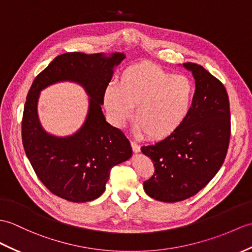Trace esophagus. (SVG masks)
Listing matches in <instances>:
<instances>
[{
    "label": "esophagus",
    "instance_id": "34e87169",
    "mask_svg": "<svg viewBox=\"0 0 252 252\" xmlns=\"http://www.w3.org/2000/svg\"><path fill=\"white\" fill-rule=\"evenodd\" d=\"M131 146H132V149H133L134 153H135V154L139 153L140 147H139L138 144H136L135 142H134V140H131Z\"/></svg>",
    "mask_w": 252,
    "mask_h": 252
}]
</instances>
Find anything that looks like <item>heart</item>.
<instances>
[{
	"mask_svg": "<svg viewBox=\"0 0 252 252\" xmlns=\"http://www.w3.org/2000/svg\"><path fill=\"white\" fill-rule=\"evenodd\" d=\"M194 88L184 75H171L160 66L143 63L127 67L107 87L104 104L117 126L134 118L136 131L146 133L150 139L159 140L177 130L188 117Z\"/></svg>",
	"mask_w": 252,
	"mask_h": 252,
	"instance_id": "1",
	"label": "heart"
}]
</instances>
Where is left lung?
Returning <instances> with one entry per match:
<instances>
[{
  "label": "left lung",
  "instance_id": "left-lung-1",
  "mask_svg": "<svg viewBox=\"0 0 252 252\" xmlns=\"http://www.w3.org/2000/svg\"><path fill=\"white\" fill-rule=\"evenodd\" d=\"M183 65L195 79L190 113L172 135L142 147L155 166V174L144 181V190L166 203L193 196L215 177L231 136L230 102L223 84L196 63Z\"/></svg>",
  "mask_w": 252,
  "mask_h": 252
}]
</instances>
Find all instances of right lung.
<instances>
[{"label":"right lung","mask_w":252,"mask_h":252,"mask_svg":"<svg viewBox=\"0 0 252 252\" xmlns=\"http://www.w3.org/2000/svg\"><path fill=\"white\" fill-rule=\"evenodd\" d=\"M126 56L115 52L86 55L67 52L56 57L35 77L28 92L21 122L22 144L35 174L55 195L74 203L95 200L105 190L115 165L132 156L130 142L121 130L105 120L101 105L113 77L114 66ZM83 85L90 95V112L74 136L57 138L46 133L37 117L39 92L58 81Z\"/></svg>","instance_id":"right-lung-1"}]
</instances>
